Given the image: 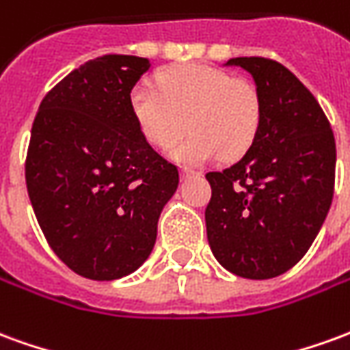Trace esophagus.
<instances>
[{"mask_svg":"<svg viewBox=\"0 0 350 350\" xmlns=\"http://www.w3.org/2000/svg\"><path fill=\"white\" fill-rule=\"evenodd\" d=\"M200 174V172H197V170H193V168H187V167H183L182 170H180V176L182 178H189V176H197Z\"/></svg>","mask_w":350,"mask_h":350,"instance_id":"34e87169","label":"esophagus"}]
</instances>
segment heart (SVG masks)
Masks as SVG:
<instances>
[{
    "label": "heart",
    "instance_id": "heart-1",
    "mask_svg": "<svg viewBox=\"0 0 350 350\" xmlns=\"http://www.w3.org/2000/svg\"><path fill=\"white\" fill-rule=\"evenodd\" d=\"M159 90L138 84L131 110L153 146L167 150L189 127L193 133L170 155L182 163H204L221 152L234 159L250 150L260 129L262 103L257 86L202 64L157 75Z\"/></svg>",
    "mask_w": 350,
    "mask_h": 350
}]
</instances>
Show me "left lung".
<instances>
[{
	"label": "left lung",
	"instance_id": "1",
	"mask_svg": "<svg viewBox=\"0 0 350 350\" xmlns=\"http://www.w3.org/2000/svg\"><path fill=\"white\" fill-rule=\"evenodd\" d=\"M255 80L262 120L242 159L208 172L206 232L217 262L247 279L278 278L323 227L336 180V140L313 93L266 57H232Z\"/></svg>",
	"mask_w": 350,
	"mask_h": 350
}]
</instances>
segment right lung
I'll return each instance as SVG.
<instances>
[{"instance_id":"add662e5","label":"right lung","mask_w":350,"mask_h":350,"mask_svg":"<svg viewBox=\"0 0 350 350\" xmlns=\"http://www.w3.org/2000/svg\"><path fill=\"white\" fill-rule=\"evenodd\" d=\"M148 69V57L90 59L35 116L27 195L50 247L82 278L112 281L140 268L180 183L131 110V90Z\"/></svg>"}]
</instances>
